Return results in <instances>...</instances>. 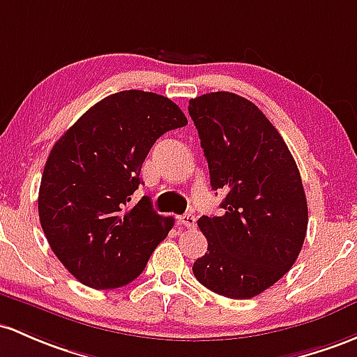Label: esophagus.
Segmentation results:
<instances>
[{"label":"esophagus","mask_w":357,"mask_h":357,"mask_svg":"<svg viewBox=\"0 0 357 357\" xmlns=\"http://www.w3.org/2000/svg\"><path fill=\"white\" fill-rule=\"evenodd\" d=\"M178 223L185 226V228H194V226H195V216H194V214H183V216L178 218Z\"/></svg>","instance_id":"34e87169"}]
</instances>
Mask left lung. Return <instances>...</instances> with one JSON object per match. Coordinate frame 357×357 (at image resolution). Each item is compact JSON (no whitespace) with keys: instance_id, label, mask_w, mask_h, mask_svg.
<instances>
[{"instance_id":"1","label":"left lung","mask_w":357,"mask_h":357,"mask_svg":"<svg viewBox=\"0 0 357 357\" xmlns=\"http://www.w3.org/2000/svg\"><path fill=\"white\" fill-rule=\"evenodd\" d=\"M208 160L211 187L226 197L221 216L197 225L208 252L194 262L195 279L214 293L248 300L293 267L308 226L300 170L262 110L229 91L189 102Z\"/></svg>"}]
</instances>
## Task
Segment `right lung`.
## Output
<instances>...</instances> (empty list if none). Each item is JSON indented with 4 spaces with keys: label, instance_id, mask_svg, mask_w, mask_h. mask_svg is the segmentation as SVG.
Segmentation results:
<instances>
[{
    "label": "right lung",
    "instance_id": "1",
    "mask_svg": "<svg viewBox=\"0 0 357 357\" xmlns=\"http://www.w3.org/2000/svg\"><path fill=\"white\" fill-rule=\"evenodd\" d=\"M177 103L126 90L88 109L52 146L39 189V218L57 259L82 284L132 282L174 226L144 195L129 208L155 141L183 128Z\"/></svg>",
    "mask_w": 357,
    "mask_h": 357
}]
</instances>
